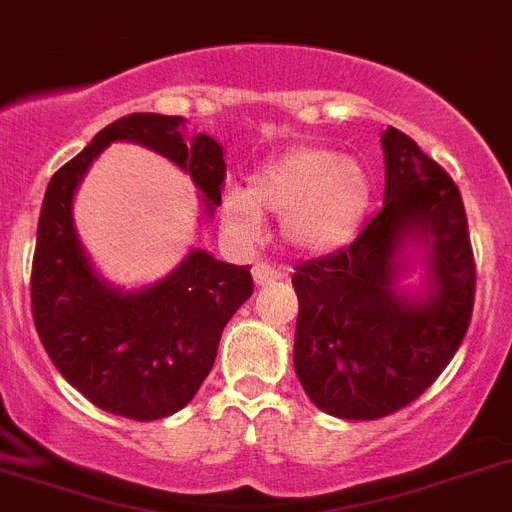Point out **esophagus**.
Segmentation results:
<instances>
[{"label": "esophagus", "instance_id": "1", "mask_svg": "<svg viewBox=\"0 0 512 512\" xmlns=\"http://www.w3.org/2000/svg\"><path fill=\"white\" fill-rule=\"evenodd\" d=\"M252 278H255L257 286H273V283H278L283 278L281 270H275L273 265H265V262H260V265H255L252 268Z\"/></svg>", "mask_w": 512, "mask_h": 512}]
</instances>
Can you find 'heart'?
<instances>
[{
  "label": "heart",
  "mask_w": 512,
  "mask_h": 512,
  "mask_svg": "<svg viewBox=\"0 0 512 512\" xmlns=\"http://www.w3.org/2000/svg\"><path fill=\"white\" fill-rule=\"evenodd\" d=\"M373 193L376 180L361 159L327 146H301L257 167L247 190H226L221 216L237 234L255 237L262 211L275 213L293 250L324 255L358 237Z\"/></svg>",
  "instance_id": "heart-1"
}]
</instances>
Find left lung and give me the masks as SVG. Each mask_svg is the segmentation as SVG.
Masks as SVG:
<instances>
[{
    "label": "left lung",
    "instance_id": "8db88e82",
    "mask_svg": "<svg viewBox=\"0 0 512 512\" xmlns=\"http://www.w3.org/2000/svg\"><path fill=\"white\" fill-rule=\"evenodd\" d=\"M381 149L384 208L350 247L293 273V368L311 402L340 420H376L415 402L459 350L474 309L456 182L397 128H386ZM415 251L429 278L410 294L398 278Z\"/></svg>",
    "mask_w": 512,
    "mask_h": 512
}]
</instances>
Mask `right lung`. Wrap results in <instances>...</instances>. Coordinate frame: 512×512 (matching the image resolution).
Segmentation results:
<instances>
[{"instance_id":"add662e5","label":"right lung","mask_w":512,"mask_h":512,"mask_svg":"<svg viewBox=\"0 0 512 512\" xmlns=\"http://www.w3.org/2000/svg\"><path fill=\"white\" fill-rule=\"evenodd\" d=\"M115 141L157 151L188 172L208 219L221 206L224 146L188 136L185 118L131 113L102 128L90 146L51 177L35 239L30 301L53 366L95 407L131 420L182 410L211 373L221 332L252 296L250 265H229L195 247L151 286H110L74 229V193L92 159Z\"/></svg>"}]
</instances>
